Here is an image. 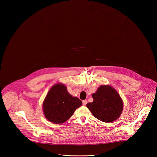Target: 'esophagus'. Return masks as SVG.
<instances>
[{
    "label": "esophagus",
    "mask_w": 157,
    "mask_h": 157,
    "mask_svg": "<svg viewBox=\"0 0 157 157\" xmlns=\"http://www.w3.org/2000/svg\"><path fill=\"white\" fill-rule=\"evenodd\" d=\"M87 104V101L86 100H83L82 101V104L83 105H86Z\"/></svg>",
    "instance_id": "obj_1"
}]
</instances>
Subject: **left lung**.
Wrapping results in <instances>:
<instances>
[{"instance_id": "8db88e82", "label": "left lung", "mask_w": 157, "mask_h": 157, "mask_svg": "<svg viewBox=\"0 0 157 157\" xmlns=\"http://www.w3.org/2000/svg\"><path fill=\"white\" fill-rule=\"evenodd\" d=\"M92 96L94 101L88 103L86 106L98 120L111 122L120 117L123 102L117 91L111 86H101Z\"/></svg>"}]
</instances>
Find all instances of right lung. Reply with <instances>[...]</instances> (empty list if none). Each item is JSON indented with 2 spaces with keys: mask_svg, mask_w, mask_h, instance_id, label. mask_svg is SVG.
I'll use <instances>...</instances> for the list:
<instances>
[{
  "mask_svg": "<svg viewBox=\"0 0 157 157\" xmlns=\"http://www.w3.org/2000/svg\"><path fill=\"white\" fill-rule=\"evenodd\" d=\"M82 101L70 95L60 83L53 86L45 98L43 109L46 119L54 124L63 123L82 105Z\"/></svg>",
  "mask_w": 157,
  "mask_h": 157,
  "instance_id": "add662e5",
  "label": "right lung"
}]
</instances>
